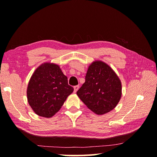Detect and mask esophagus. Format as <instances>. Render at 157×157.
Segmentation results:
<instances>
[{"label":"esophagus","instance_id":"1","mask_svg":"<svg viewBox=\"0 0 157 157\" xmlns=\"http://www.w3.org/2000/svg\"><path fill=\"white\" fill-rule=\"evenodd\" d=\"M73 88H74V92H76L78 90V89H79V86L78 85H77V86H75L74 87H73Z\"/></svg>","mask_w":157,"mask_h":157}]
</instances>
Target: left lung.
I'll list each match as a JSON object with an SVG mask.
<instances>
[{
  "label": "left lung",
  "mask_w": 157,
  "mask_h": 157,
  "mask_svg": "<svg viewBox=\"0 0 157 157\" xmlns=\"http://www.w3.org/2000/svg\"><path fill=\"white\" fill-rule=\"evenodd\" d=\"M77 94L87 107L96 114L112 111L121 96V84L114 71L102 61L89 66L85 82Z\"/></svg>",
  "instance_id": "8db88e82"
}]
</instances>
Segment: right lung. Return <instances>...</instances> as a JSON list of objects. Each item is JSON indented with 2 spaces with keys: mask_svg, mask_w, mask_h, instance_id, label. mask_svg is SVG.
<instances>
[{
  "mask_svg": "<svg viewBox=\"0 0 157 157\" xmlns=\"http://www.w3.org/2000/svg\"><path fill=\"white\" fill-rule=\"evenodd\" d=\"M73 92L67 78L59 65L46 63L36 69L29 82L27 96L29 105L36 114L51 117L61 108Z\"/></svg>",
  "mask_w": 157,
  "mask_h": 157,
  "instance_id": "1",
  "label": "right lung"
}]
</instances>
